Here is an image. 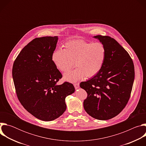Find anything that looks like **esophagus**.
<instances>
[{
  "label": "esophagus",
  "mask_w": 146,
  "mask_h": 146,
  "mask_svg": "<svg viewBox=\"0 0 146 146\" xmlns=\"http://www.w3.org/2000/svg\"><path fill=\"white\" fill-rule=\"evenodd\" d=\"M74 88L76 89H77L79 88V83L77 82V83H75V84H74Z\"/></svg>",
  "instance_id": "obj_1"
}]
</instances>
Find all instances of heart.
<instances>
[{"label": "heart", "instance_id": "heart-1", "mask_svg": "<svg viewBox=\"0 0 146 146\" xmlns=\"http://www.w3.org/2000/svg\"><path fill=\"white\" fill-rule=\"evenodd\" d=\"M106 56V50L100 42H88L83 40L67 41L64 49L55 51L52 60L60 72L66 73L75 65L76 69L65 75V79L72 82L81 79L84 76H95L101 70Z\"/></svg>", "mask_w": 146, "mask_h": 146}]
</instances>
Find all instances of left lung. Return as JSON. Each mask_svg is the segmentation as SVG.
Here are the masks:
<instances>
[{
    "mask_svg": "<svg viewBox=\"0 0 146 146\" xmlns=\"http://www.w3.org/2000/svg\"><path fill=\"white\" fill-rule=\"evenodd\" d=\"M106 50V56L100 72L80 86L87 93L84 108L92 117L108 120L126 106L131 96L135 78L133 60L128 52L113 38L94 36Z\"/></svg>",
    "mask_w": 146,
    "mask_h": 146,
    "instance_id": "1",
    "label": "left lung"
}]
</instances>
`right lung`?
Here are the masks:
<instances>
[{
  "instance_id": "obj_1",
  "label": "right lung",
  "mask_w": 146,
  "mask_h": 146,
  "mask_svg": "<svg viewBox=\"0 0 146 146\" xmlns=\"http://www.w3.org/2000/svg\"><path fill=\"white\" fill-rule=\"evenodd\" d=\"M57 36L35 38L21 51L12 75L17 98L23 107L36 118L50 121L66 109L65 98L73 94L72 83L57 85L62 77L52 60Z\"/></svg>"
}]
</instances>
